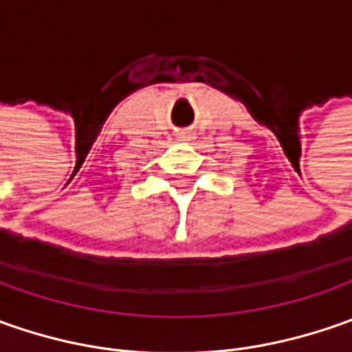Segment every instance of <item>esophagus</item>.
<instances>
[{
    "label": "esophagus",
    "instance_id": "obj_1",
    "mask_svg": "<svg viewBox=\"0 0 352 352\" xmlns=\"http://www.w3.org/2000/svg\"><path fill=\"white\" fill-rule=\"evenodd\" d=\"M178 139H180V141H192V139H194V133H190V131H182V133L178 135Z\"/></svg>",
    "mask_w": 352,
    "mask_h": 352
}]
</instances>
